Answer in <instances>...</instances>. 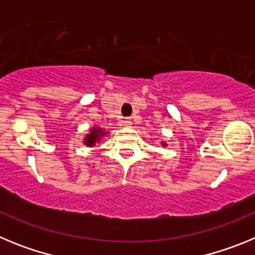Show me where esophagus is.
Returning <instances> with one entry per match:
<instances>
[{"label":"esophagus","mask_w":255,"mask_h":255,"mask_svg":"<svg viewBox=\"0 0 255 255\" xmlns=\"http://www.w3.org/2000/svg\"><path fill=\"white\" fill-rule=\"evenodd\" d=\"M120 126H123V128H130L131 126V121L129 119H124V120L120 121Z\"/></svg>","instance_id":"esophagus-1"}]
</instances>
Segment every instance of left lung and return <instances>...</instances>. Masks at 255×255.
Returning a JSON list of instances; mask_svg holds the SVG:
<instances>
[{"label":"left lung","instance_id":"left-lung-1","mask_svg":"<svg viewBox=\"0 0 255 255\" xmlns=\"http://www.w3.org/2000/svg\"><path fill=\"white\" fill-rule=\"evenodd\" d=\"M161 145L162 147H167V143L166 141H161Z\"/></svg>","mask_w":255,"mask_h":255}]
</instances>
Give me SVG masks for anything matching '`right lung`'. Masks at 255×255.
I'll return each mask as SVG.
<instances>
[{"label": "right lung", "mask_w": 255, "mask_h": 255, "mask_svg": "<svg viewBox=\"0 0 255 255\" xmlns=\"http://www.w3.org/2000/svg\"><path fill=\"white\" fill-rule=\"evenodd\" d=\"M108 131H106L105 129L100 128V126L94 125L93 128L89 129V132L84 136L83 139V144H85L87 147L92 148L94 147L96 144H100L101 141H103L105 136H107Z\"/></svg>", "instance_id": "add662e5"}]
</instances>
